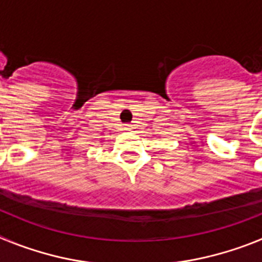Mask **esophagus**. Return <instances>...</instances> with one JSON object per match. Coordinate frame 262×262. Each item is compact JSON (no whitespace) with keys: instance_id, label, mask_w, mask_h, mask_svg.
<instances>
[{"instance_id":"esophagus-1","label":"esophagus","mask_w":262,"mask_h":262,"mask_svg":"<svg viewBox=\"0 0 262 262\" xmlns=\"http://www.w3.org/2000/svg\"><path fill=\"white\" fill-rule=\"evenodd\" d=\"M124 129H126V131H129V129H131V126H129V124H124Z\"/></svg>"}]
</instances>
